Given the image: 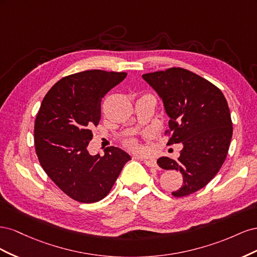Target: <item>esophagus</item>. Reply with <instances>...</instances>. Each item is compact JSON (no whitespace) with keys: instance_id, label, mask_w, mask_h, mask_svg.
Here are the masks:
<instances>
[{"instance_id":"esophagus-1","label":"esophagus","mask_w":257,"mask_h":257,"mask_svg":"<svg viewBox=\"0 0 257 257\" xmlns=\"http://www.w3.org/2000/svg\"><path fill=\"white\" fill-rule=\"evenodd\" d=\"M144 163L149 167H153V168H159L157 162H155V160H152V159H145L144 160Z\"/></svg>"}]
</instances>
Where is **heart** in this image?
Here are the masks:
<instances>
[{
	"mask_svg": "<svg viewBox=\"0 0 257 257\" xmlns=\"http://www.w3.org/2000/svg\"><path fill=\"white\" fill-rule=\"evenodd\" d=\"M126 146L130 148L131 150H133V151H139V150H141V146H139L138 141H137V139H135V138L128 139V141L126 142Z\"/></svg>",
	"mask_w": 257,
	"mask_h": 257,
	"instance_id": "heart-1",
	"label": "heart"
}]
</instances>
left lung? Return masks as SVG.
Here are the masks:
<instances>
[{
  "label": "left lung",
  "instance_id": "left-lung-1",
  "mask_svg": "<svg viewBox=\"0 0 257 257\" xmlns=\"http://www.w3.org/2000/svg\"><path fill=\"white\" fill-rule=\"evenodd\" d=\"M158 92L169 116L167 145L182 144L177 160L162 157L158 165L183 177L175 197L188 196L206 186L219 173L227 157L232 123L222 91L188 69L170 67L143 75Z\"/></svg>",
  "mask_w": 257,
  "mask_h": 257
}]
</instances>
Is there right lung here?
<instances>
[{"label":"right lung","instance_id":"add662e5","mask_svg":"<svg viewBox=\"0 0 257 257\" xmlns=\"http://www.w3.org/2000/svg\"><path fill=\"white\" fill-rule=\"evenodd\" d=\"M126 73L90 69L60 79L45 95L34 124V145L43 169L58 188L79 203L91 204L110 192L131 157L116 147L105 154L87 150L100 102Z\"/></svg>","mask_w":257,"mask_h":257}]
</instances>
